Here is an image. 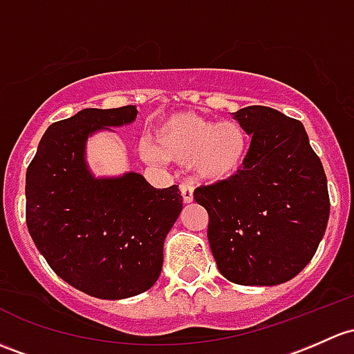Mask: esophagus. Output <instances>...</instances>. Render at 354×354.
I'll return each mask as SVG.
<instances>
[{"label": "esophagus", "mask_w": 354, "mask_h": 354, "mask_svg": "<svg viewBox=\"0 0 354 354\" xmlns=\"http://www.w3.org/2000/svg\"><path fill=\"white\" fill-rule=\"evenodd\" d=\"M181 196H183V202L185 203H192L193 202V187L188 183H183L180 187Z\"/></svg>", "instance_id": "esophagus-1"}]
</instances>
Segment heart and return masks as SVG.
I'll list each match as a JSON object with an SVG mask.
<instances>
[{
  "label": "heart",
  "instance_id": "heart-1",
  "mask_svg": "<svg viewBox=\"0 0 354 354\" xmlns=\"http://www.w3.org/2000/svg\"><path fill=\"white\" fill-rule=\"evenodd\" d=\"M156 153L144 147L149 161L161 156L166 161L188 165L200 180L222 183L243 171L249 152L248 132L237 122H217L192 111H178L158 125Z\"/></svg>",
  "mask_w": 354,
  "mask_h": 354
}]
</instances>
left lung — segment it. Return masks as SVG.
Here are the masks:
<instances>
[{"instance_id":"8db88e82","label":"left lung","mask_w":354,"mask_h":354,"mask_svg":"<svg viewBox=\"0 0 354 354\" xmlns=\"http://www.w3.org/2000/svg\"><path fill=\"white\" fill-rule=\"evenodd\" d=\"M232 117L251 136L243 171L193 196L208 212V243L227 280L285 283L308 265L326 232L324 167L302 122L259 105Z\"/></svg>"}]
</instances>
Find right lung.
<instances>
[{"instance_id":"obj_1","label":"right lung","mask_w":354,"mask_h":354,"mask_svg":"<svg viewBox=\"0 0 354 354\" xmlns=\"http://www.w3.org/2000/svg\"><path fill=\"white\" fill-rule=\"evenodd\" d=\"M136 117L127 105L55 122L27 169L33 243L57 277L96 299H129L158 281L165 239L183 208L176 185L159 189L133 171L96 178L89 169L88 137Z\"/></svg>"}]
</instances>
